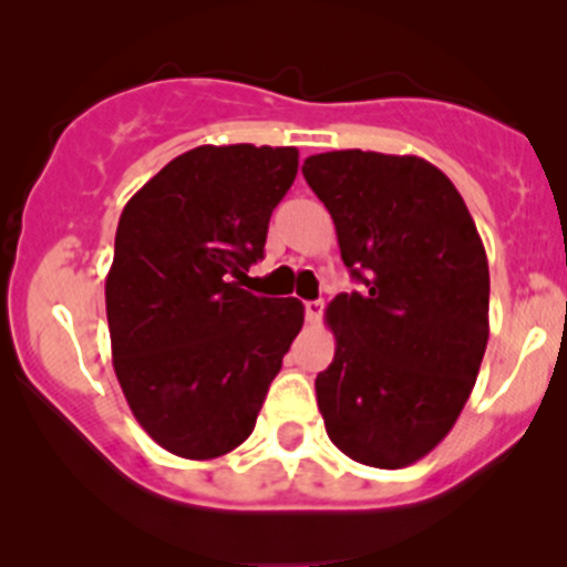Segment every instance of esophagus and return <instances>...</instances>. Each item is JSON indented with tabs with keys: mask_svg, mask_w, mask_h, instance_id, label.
Returning <instances> with one entry per match:
<instances>
[{
	"mask_svg": "<svg viewBox=\"0 0 567 567\" xmlns=\"http://www.w3.org/2000/svg\"><path fill=\"white\" fill-rule=\"evenodd\" d=\"M305 312L310 323H320V318H323V301H305Z\"/></svg>",
	"mask_w": 567,
	"mask_h": 567,
	"instance_id": "1",
	"label": "esophagus"
}]
</instances>
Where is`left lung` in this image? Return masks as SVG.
I'll list each match as a JSON object with an SVG mask.
<instances>
[{"mask_svg": "<svg viewBox=\"0 0 567 567\" xmlns=\"http://www.w3.org/2000/svg\"><path fill=\"white\" fill-rule=\"evenodd\" d=\"M334 219L351 277L326 307V433L348 458L403 468L450 431L488 346V257L447 175L420 156L331 151L301 167Z\"/></svg>", "mask_w": 567, "mask_h": 567, "instance_id": "8db88e82", "label": "left lung"}]
</instances>
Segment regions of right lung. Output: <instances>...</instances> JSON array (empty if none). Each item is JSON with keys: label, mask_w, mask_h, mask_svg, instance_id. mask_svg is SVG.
<instances>
[{"label": "right lung", "mask_w": 567, "mask_h": 567, "mask_svg": "<svg viewBox=\"0 0 567 567\" xmlns=\"http://www.w3.org/2000/svg\"><path fill=\"white\" fill-rule=\"evenodd\" d=\"M296 147L199 145L120 214L106 274L112 364L131 414L167 453L227 455L249 439L305 323L299 299L236 282L262 257Z\"/></svg>", "instance_id": "obj_1"}]
</instances>
